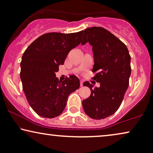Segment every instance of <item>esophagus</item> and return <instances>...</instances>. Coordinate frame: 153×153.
I'll list each match as a JSON object with an SVG mask.
<instances>
[{
    "instance_id": "34e87169",
    "label": "esophagus",
    "mask_w": 153,
    "mask_h": 153,
    "mask_svg": "<svg viewBox=\"0 0 153 153\" xmlns=\"http://www.w3.org/2000/svg\"><path fill=\"white\" fill-rule=\"evenodd\" d=\"M83 82H84V81L82 80V79H80V86H83Z\"/></svg>"
}]
</instances>
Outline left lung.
<instances>
[{"mask_svg": "<svg viewBox=\"0 0 153 153\" xmlns=\"http://www.w3.org/2000/svg\"><path fill=\"white\" fill-rule=\"evenodd\" d=\"M83 31L82 45L88 42L92 46V72L96 73L93 79L100 86L93 88L88 81L84 82L91 93L83 100L82 106L88 117L104 119L118 110L124 99L131 74V56L126 45L103 27H89Z\"/></svg>", "mask_w": 153, "mask_h": 153, "instance_id": "8db88e82", "label": "left lung"}]
</instances>
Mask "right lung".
<instances>
[{"label":"right lung","instance_id":"1","mask_svg":"<svg viewBox=\"0 0 153 153\" xmlns=\"http://www.w3.org/2000/svg\"><path fill=\"white\" fill-rule=\"evenodd\" d=\"M82 31L47 33L27 48L20 62L22 89L29 105L38 115L53 118L65 109L68 96L79 87L76 76L59 81L56 72L68 53L81 42Z\"/></svg>","mask_w":153,"mask_h":153}]
</instances>
